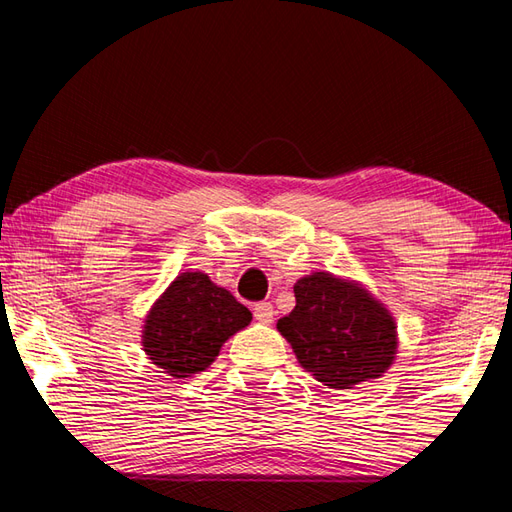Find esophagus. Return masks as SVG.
I'll return each instance as SVG.
<instances>
[{"label": "esophagus", "mask_w": 512, "mask_h": 512, "mask_svg": "<svg viewBox=\"0 0 512 512\" xmlns=\"http://www.w3.org/2000/svg\"><path fill=\"white\" fill-rule=\"evenodd\" d=\"M253 314L259 323H266V325L273 323V319H275V310L270 303H257V306L253 308Z\"/></svg>", "instance_id": "1"}]
</instances>
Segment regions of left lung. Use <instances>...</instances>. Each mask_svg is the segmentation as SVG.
<instances>
[{
    "label": "left lung",
    "mask_w": 512,
    "mask_h": 512,
    "mask_svg": "<svg viewBox=\"0 0 512 512\" xmlns=\"http://www.w3.org/2000/svg\"><path fill=\"white\" fill-rule=\"evenodd\" d=\"M297 306L277 321L299 365L332 389L383 376L398 354V325L361 281L317 270L297 279Z\"/></svg>",
    "instance_id": "obj_1"
}]
</instances>
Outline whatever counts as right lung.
Listing matches in <instances>:
<instances>
[{"mask_svg":"<svg viewBox=\"0 0 512 512\" xmlns=\"http://www.w3.org/2000/svg\"><path fill=\"white\" fill-rule=\"evenodd\" d=\"M253 314L206 273L187 270L171 281L143 321V350L171 378L204 372L222 345L244 330Z\"/></svg>","mask_w":512,"mask_h":512,"instance_id":"obj_1","label":"right lung"}]
</instances>
